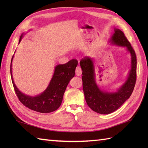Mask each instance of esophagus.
<instances>
[{
    "label": "esophagus",
    "mask_w": 148,
    "mask_h": 148,
    "mask_svg": "<svg viewBox=\"0 0 148 148\" xmlns=\"http://www.w3.org/2000/svg\"><path fill=\"white\" fill-rule=\"evenodd\" d=\"M76 74L77 76H79L82 74V71H81V69L79 66H77L76 69Z\"/></svg>",
    "instance_id": "1"
}]
</instances>
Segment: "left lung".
Masks as SVG:
<instances>
[{
	"instance_id": "left-lung-1",
	"label": "left lung",
	"mask_w": 148,
	"mask_h": 148,
	"mask_svg": "<svg viewBox=\"0 0 148 148\" xmlns=\"http://www.w3.org/2000/svg\"><path fill=\"white\" fill-rule=\"evenodd\" d=\"M114 32L109 40L112 45L125 47L131 56V68L125 82L116 91H106L97 83L95 64L93 58L81 60L83 88L86 102L89 108L99 114H108L116 111L130 98L136 81L137 58L130 43L121 30L114 28Z\"/></svg>"
}]
</instances>
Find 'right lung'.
<instances>
[{
	"instance_id": "1",
	"label": "right lung",
	"mask_w": 148,
	"mask_h": 148,
	"mask_svg": "<svg viewBox=\"0 0 148 148\" xmlns=\"http://www.w3.org/2000/svg\"><path fill=\"white\" fill-rule=\"evenodd\" d=\"M25 34L20 36L19 44ZM11 62V76L15 92L20 101L28 108L41 113H48L56 111L60 106L63 97L69 83L75 76V70L77 65L76 60H71L65 64L55 66L54 73L48 87L41 93L36 96H30L22 93L16 86L12 74V62Z\"/></svg>"
}]
</instances>
